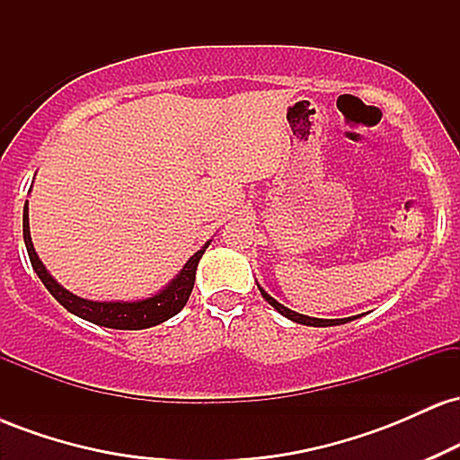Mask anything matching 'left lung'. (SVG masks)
Wrapping results in <instances>:
<instances>
[{"instance_id":"obj_1","label":"left lung","mask_w":460,"mask_h":460,"mask_svg":"<svg viewBox=\"0 0 460 460\" xmlns=\"http://www.w3.org/2000/svg\"><path fill=\"white\" fill-rule=\"evenodd\" d=\"M257 288H260L261 296H263V300H266L268 305H272V307L277 309L279 314L285 315V318H288V320L296 322V324H305V326H337V324H346V322H350V320H352V318H341V320H322V318H309V315L296 314V311H292V309L283 307V305H281V303H277V300H274V298L270 296V294H268L266 289L261 288L260 283H257Z\"/></svg>"}]
</instances>
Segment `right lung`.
<instances>
[{"mask_svg": "<svg viewBox=\"0 0 460 460\" xmlns=\"http://www.w3.org/2000/svg\"><path fill=\"white\" fill-rule=\"evenodd\" d=\"M23 240H25V248H28L31 268H34V272L39 274L40 281H43L45 288L49 289L51 296H54L62 307L71 311V314L77 315V318L93 322V324L97 326H105V329H119V331L151 329V326L162 324V322L172 318V315H177L179 311L186 307L190 294H192L194 277H197V266L200 257H203L205 248L212 244V240L205 242V244L200 246V251L194 252V255L186 261V266L179 270L177 277L172 279L166 288H162L160 292L151 294L149 298L88 300L62 288V285L58 283L49 274V270L43 266L40 257L36 255V248L31 244V235H30L28 200H25V208H23Z\"/></svg>", "mask_w": 460, "mask_h": 460, "instance_id": "add662e5", "label": "right lung"}]
</instances>
